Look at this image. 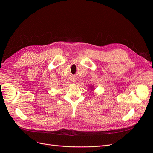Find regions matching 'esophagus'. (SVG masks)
I'll return each mask as SVG.
<instances>
[{
    "instance_id": "34e87169",
    "label": "esophagus",
    "mask_w": 153,
    "mask_h": 153,
    "mask_svg": "<svg viewBox=\"0 0 153 153\" xmlns=\"http://www.w3.org/2000/svg\"><path fill=\"white\" fill-rule=\"evenodd\" d=\"M71 81L73 82V83H75L76 82V78H73L72 79H71Z\"/></svg>"
}]
</instances>
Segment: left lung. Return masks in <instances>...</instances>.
<instances>
[{
  "label": "left lung",
  "mask_w": 153,
  "mask_h": 153,
  "mask_svg": "<svg viewBox=\"0 0 153 153\" xmlns=\"http://www.w3.org/2000/svg\"><path fill=\"white\" fill-rule=\"evenodd\" d=\"M89 88H90V89H91V90H93L94 89V86L93 85H91L90 87H89Z\"/></svg>",
  "instance_id": "obj_1"
}]
</instances>
